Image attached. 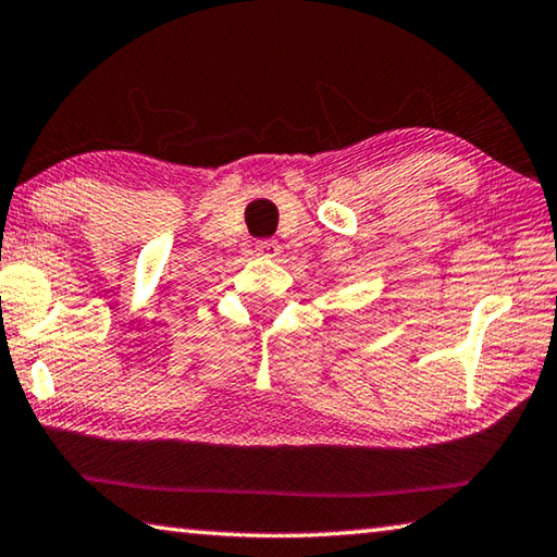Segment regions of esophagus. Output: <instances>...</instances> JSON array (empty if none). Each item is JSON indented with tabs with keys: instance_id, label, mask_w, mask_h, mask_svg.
Here are the masks:
<instances>
[{
	"instance_id": "obj_1",
	"label": "esophagus",
	"mask_w": 557,
	"mask_h": 557,
	"mask_svg": "<svg viewBox=\"0 0 557 557\" xmlns=\"http://www.w3.org/2000/svg\"><path fill=\"white\" fill-rule=\"evenodd\" d=\"M255 252L262 255V258L275 260L282 255V245L277 240H260L258 245H255Z\"/></svg>"
}]
</instances>
